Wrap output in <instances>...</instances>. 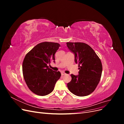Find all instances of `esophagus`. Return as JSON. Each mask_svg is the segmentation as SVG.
I'll return each mask as SVG.
<instances>
[{"label":"esophagus","mask_w":124,"mask_h":124,"mask_svg":"<svg viewBox=\"0 0 124 124\" xmlns=\"http://www.w3.org/2000/svg\"><path fill=\"white\" fill-rule=\"evenodd\" d=\"M65 75H66V73L65 72H62V76H65Z\"/></svg>","instance_id":"1"}]
</instances>
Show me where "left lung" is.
Instances as JSON below:
<instances>
[{
  "label": "left lung",
  "instance_id": "1",
  "mask_svg": "<svg viewBox=\"0 0 124 124\" xmlns=\"http://www.w3.org/2000/svg\"><path fill=\"white\" fill-rule=\"evenodd\" d=\"M67 46L74 54V61L78 63V76L71 74V81L67 84L74 95L83 97L91 94L97 87L102 71V63L95 52L88 44L82 42H67Z\"/></svg>",
  "mask_w": 124,
  "mask_h": 124
}]
</instances>
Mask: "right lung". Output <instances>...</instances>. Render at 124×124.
Returning a JSON list of instances; mask_svg holds the SVG:
<instances>
[{"label": "right lung", "mask_w": 124, "mask_h": 124, "mask_svg": "<svg viewBox=\"0 0 124 124\" xmlns=\"http://www.w3.org/2000/svg\"><path fill=\"white\" fill-rule=\"evenodd\" d=\"M60 46L58 43L42 42L25 56L22 65L23 77L29 89L37 95L50 93L61 78L59 71L52 70L47 66L51 61L55 62V54Z\"/></svg>", "instance_id": "1"}]
</instances>
